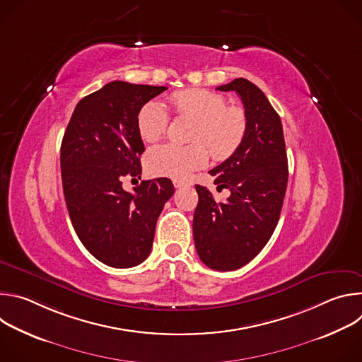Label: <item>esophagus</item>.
<instances>
[{
    "label": "esophagus",
    "instance_id": "obj_1",
    "mask_svg": "<svg viewBox=\"0 0 362 362\" xmlns=\"http://www.w3.org/2000/svg\"><path fill=\"white\" fill-rule=\"evenodd\" d=\"M173 185H175V187H187V186H192V182H189V180H175L173 182Z\"/></svg>",
    "mask_w": 362,
    "mask_h": 362
}]
</instances>
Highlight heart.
I'll return each instance as SVG.
<instances>
[{"label":"heart","instance_id":"heart-1","mask_svg":"<svg viewBox=\"0 0 362 362\" xmlns=\"http://www.w3.org/2000/svg\"><path fill=\"white\" fill-rule=\"evenodd\" d=\"M170 103L179 117L194 120L189 146L162 144L147 151L144 165L151 176L185 179L209 162V150L218 160H225L242 144L247 119L236 106L218 93L192 88L176 91ZM169 127V115L158 100L147 101L137 115V132L144 141L160 140Z\"/></svg>","mask_w":362,"mask_h":362}]
</instances>
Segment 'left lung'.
Segmentation results:
<instances>
[{
	"mask_svg": "<svg viewBox=\"0 0 362 362\" xmlns=\"http://www.w3.org/2000/svg\"><path fill=\"white\" fill-rule=\"evenodd\" d=\"M216 90L238 93L247 130L232 156L209 172L218 187L230 190L228 200L216 202L209 189L196 185L193 239L206 267L233 271L264 249L278 225L288 159L281 117L259 87L240 77Z\"/></svg>",
	"mask_w": 362,
	"mask_h": 362,
	"instance_id": "left-lung-1",
	"label": "left lung"
}]
</instances>
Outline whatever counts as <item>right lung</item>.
<instances>
[{"instance_id": "add662e5", "label": "right lung", "mask_w": 362, "mask_h": 362, "mask_svg": "<svg viewBox=\"0 0 362 362\" xmlns=\"http://www.w3.org/2000/svg\"><path fill=\"white\" fill-rule=\"evenodd\" d=\"M168 87L112 81L78 101L62 141V179L73 228L107 267L132 268L150 255L158 218L175 193L170 179L143 180L133 193L124 176L141 175L144 144L137 115Z\"/></svg>"}]
</instances>
